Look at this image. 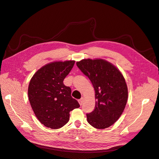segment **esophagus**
Returning <instances> with one entry per match:
<instances>
[{"mask_svg":"<svg viewBox=\"0 0 159 159\" xmlns=\"http://www.w3.org/2000/svg\"><path fill=\"white\" fill-rule=\"evenodd\" d=\"M83 102H84V98H83V97H82V98H81L79 100V104H80V105H83Z\"/></svg>","mask_w":159,"mask_h":159,"instance_id":"1","label":"esophagus"}]
</instances>
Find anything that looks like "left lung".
<instances>
[{
	"mask_svg": "<svg viewBox=\"0 0 159 159\" xmlns=\"http://www.w3.org/2000/svg\"><path fill=\"white\" fill-rule=\"evenodd\" d=\"M76 65L91 81L95 91V107L87 113V121L97 129L112 125L120 118L128 101L124 77L115 66L103 59H84Z\"/></svg>",
	"mask_w": 159,
	"mask_h": 159,
	"instance_id": "left-lung-1",
	"label": "left lung"
}]
</instances>
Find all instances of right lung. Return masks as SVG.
<instances>
[{
    "instance_id": "obj_1",
    "label": "right lung",
    "mask_w": 159,
    "mask_h": 159,
    "mask_svg": "<svg viewBox=\"0 0 159 159\" xmlns=\"http://www.w3.org/2000/svg\"><path fill=\"white\" fill-rule=\"evenodd\" d=\"M75 62L68 60L48 64L39 69L30 80L28 97L31 106L46 127L62 128L69 121L70 111L80 107L71 97V89L63 83Z\"/></svg>"
}]
</instances>
